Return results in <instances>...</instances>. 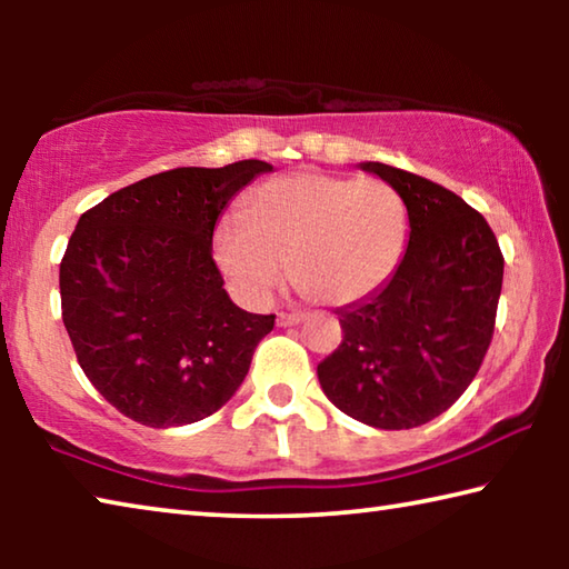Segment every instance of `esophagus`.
<instances>
[{"label": "esophagus", "mask_w": 569, "mask_h": 569, "mask_svg": "<svg viewBox=\"0 0 569 569\" xmlns=\"http://www.w3.org/2000/svg\"><path fill=\"white\" fill-rule=\"evenodd\" d=\"M278 326H296V323H301L303 321V313L301 311H293V313H278Z\"/></svg>", "instance_id": "1"}]
</instances>
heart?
Wrapping results in <instances>:
<instances>
[{
	"instance_id": "heart-1",
	"label": "heart",
	"mask_w": 569,
	"mask_h": 569,
	"mask_svg": "<svg viewBox=\"0 0 569 569\" xmlns=\"http://www.w3.org/2000/svg\"><path fill=\"white\" fill-rule=\"evenodd\" d=\"M407 240L409 208L389 182L296 172L250 192L246 220L216 228L213 256L248 303H266L291 263L308 301L346 306L389 281Z\"/></svg>"
}]
</instances>
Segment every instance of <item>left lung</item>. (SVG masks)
Segmentation results:
<instances>
[{"label": "left lung", "mask_w": 569, "mask_h": 569, "mask_svg": "<svg viewBox=\"0 0 569 569\" xmlns=\"http://www.w3.org/2000/svg\"><path fill=\"white\" fill-rule=\"evenodd\" d=\"M401 192L409 243L379 291L339 308L343 341L319 363L326 397L373 429H413L445 413L495 333L505 258L487 220L413 172L361 162Z\"/></svg>", "instance_id": "8db88e82"}]
</instances>
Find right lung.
<instances>
[{
	"mask_svg": "<svg viewBox=\"0 0 569 569\" xmlns=\"http://www.w3.org/2000/svg\"><path fill=\"white\" fill-rule=\"evenodd\" d=\"M263 160L176 168L112 192L77 220L60 263L62 321L84 377L152 429L210 417L238 391L276 316L238 308L213 230Z\"/></svg>",
	"mask_w": 569,
	"mask_h": 569,
	"instance_id": "obj_1",
	"label": "right lung"
}]
</instances>
